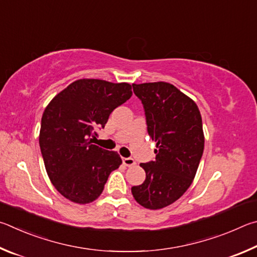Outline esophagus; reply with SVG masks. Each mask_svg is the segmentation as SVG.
Listing matches in <instances>:
<instances>
[{"label": "esophagus", "mask_w": 257, "mask_h": 257, "mask_svg": "<svg viewBox=\"0 0 257 257\" xmlns=\"http://www.w3.org/2000/svg\"><path fill=\"white\" fill-rule=\"evenodd\" d=\"M123 164L126 166V167H132V166L136 165V160L132 158H123Z\"/></svg>", "instance_id": "esophagus-1"}]
</instances>
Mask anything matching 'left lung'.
<instances>
[{"mask_svg":"<svg viewBox=\"0 0 257 257\" xmlns=\"http://www.w3.org/2000/svg\"><path fill=\"white\" fill-rule=\"evenodd\" d=\"M145 107L148 133L157 143L156 159L141 164L146 181L132 187L139 204L159 210L177 201L194 179L204 149L199 107L175 85L164 81L133 83Z\"/></svg>","mask_w":257,"mask_h":257,"instance_id":"obj_1","label":"left lung"}]
</instances>
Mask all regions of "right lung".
<instances>
[{
  "label": "right lung",
  "mask_w": 257,
  "mask_h": 257,
  "mask_svg": "<svg viewBox=\"0 0 257 257\" xmlns=\"http://www.w3.org/2000/svg\"><path fill=\"white\" fill-rule=\"evenodd\" d=\"M132 96L130 83L80 79L67 85L45 108L39 146L54 187L71 202L91 203L121 159L116 151L92 145L97 127Z\"/></svg>",
  "instance_id": "1"
}]
</instances>
